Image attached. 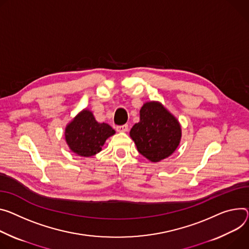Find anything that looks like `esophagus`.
<instances>
[{
  "label": "esophagus",
  "mask_w": 249,
  "mask_h": 249,
  "mask_svg": "<svg viewBox=\"0 0 249 249\" xmlns=\"http://www.w3.org/2000/svg\"><path fill=\"white\" fill-rule=\"evenodd\" d=\"M116 130L118 132H127L128 131V125L124 124V125H121V126H117Z\"/></svg>",
  "instance_id": "obj_1"
}]
</instances>
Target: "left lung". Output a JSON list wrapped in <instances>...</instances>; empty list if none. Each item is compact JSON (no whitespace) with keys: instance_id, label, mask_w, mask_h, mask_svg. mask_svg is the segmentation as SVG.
Here are the masks:
<instances>
[{"instance_id":"left-lung-1","label":"left lung","mask_w":249,"mask_h":249,"mask_svg":"<svg viewBox=\"0 0 249 249\" xmlns=\"http://www.w3.org/2000/svg\"><path fill=\"white\" fill-rule=\"evenodd\" d=\"M130 136L138 152L157 163L176 151L182 137V129L177 118L160 102L150 101L142 106L140 121L132 127Z\"/></svg>"}]
</instances>
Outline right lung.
Wrapping results in <instances>:
<instances>
[{"mask_svg": "<svg viewBox=\"0 0 249 249\" xmlns=\"http://www.w3.org/2000/svg\"><path fill=\"white\" fill-rule=\"evenodd\" d=\"M115 134L106 123H98L91 111L82 110L65 128V141L81 157H91L101 151L107 138Z\"/></svg>", "mask_w": 249, "mask_h": 249, "instance_id": "obj_1", "label": "right lung"}]
</instances>
